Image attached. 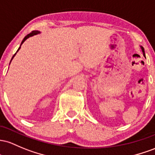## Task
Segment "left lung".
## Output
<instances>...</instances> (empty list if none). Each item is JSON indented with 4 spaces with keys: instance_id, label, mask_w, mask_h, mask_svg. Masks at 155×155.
<instances>
[{
    "instance_id": "1",
    "label": "left lung",
    "mask_w": 155,
    "mask_h": 155,
    "mask_svg": "<svg viewBox=\"0 0 155 155\" xmlns=\"http://www.w3.org/2000/svg\"><path fill=\"white\" fill-rule=\"evenodd\" d=\"M141 49H142V51H143V55H144V56H145V53H144V50H143V48H141Z\"/></svg>"
}]
</instances>
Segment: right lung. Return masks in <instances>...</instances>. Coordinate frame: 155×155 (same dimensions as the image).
Segmentation results:
<instances>
[{
    "label": "right lung",
    "mask_w": 155,
    "mask_h": 155,
    "mask_svg": "<svg viewBox=\"0 0 155 155\" xmlns=\"http://www.w3.org/2000/svg\"><path fill=\"white\" fill-rule=\"evenodd\" d=\"M39 31H32V32H31V33H30V34H28V35H27V36H25V38H24V39H23V40H22V41L21 45H22V43H23V42H24V41H25V40L28 39V38H29V37H30V36H34V35H36V34H39ZM21 45H20V47H21ZM20 48H18V50H17V52H18V50L20 49ZM17 52H16V53H15V54L13 55V57H12V59H13V58H14V57H15V55H16Z\"/></svg>",
    "instance_id": "add662e5"
}]
</instances>
